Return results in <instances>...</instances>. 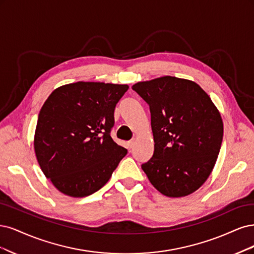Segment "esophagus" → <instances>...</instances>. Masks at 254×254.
<instances>
[{"mask_svg": "<svg viewBox=\"0 0 254 254\" xmlns=\"http://www.w3.org/2000/svg\"><path fill=\"white\" fill-rule=\"evenodd\" d=\"M134 144H135V141H134V140L127 141V148H128V149H132L133 146H134Z\"/></svg>", "mask_w": 254, "mask_h": 254, "instance_id": "esophagus-1", "label": "esophagus"}]
</instances>
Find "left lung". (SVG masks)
Instances as JSON below:
<instances>
[{"mask_svg": "<svg viewBox=\"0 0 254 254\" xmlns=\"http://www.w3.org/2000/svg\"><path fill=\"white\" fill-rule=\"evenodd\" d=\"M150 106L154 154L141 168L169 197H183L207 181L219 154L220 114L193 81L166 76L132 86Z\"/></svg>", "mask_w": 254, "mask_h": 254, "instance_id": "left-lung-1", "label": "left lung"}]
</instances>
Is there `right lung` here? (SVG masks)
<instances>
[{"mask_svg":"<svg viewBox=\"0 0 254 254\" xmlns=\"http://www.w3.org/2000/svg\"><path fill=\"white\" fill-rule=\"evenodd\" d=\"M127 88L76 82L55 89L43 104L35 152L44 175L63 194L84 197L101 189L127 155L111 130L116 104Z\"/></svg>","mask_w":254,"mask_h":254,"instance_id":"obj_1","label":"right lung"}]
</instances>
